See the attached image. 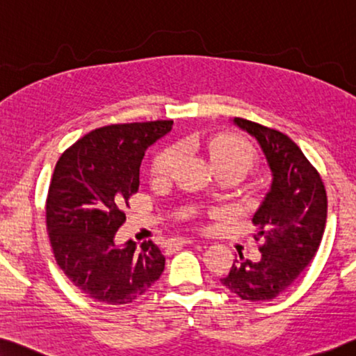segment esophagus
<instances>
[{"label": "esophagus", "instance_id": "1", "mask_svg": "<svg viewBox=\"0 0 356 356\" xmlns=\"http://www.w3.org/2000/svg\"><path fill=\"white\" fill-rule=\"evenodd\" d=\"M195 239L193 238H180L177 239V245H187V244H195Z\"/></svg>", "mask_w": 356, "mask_h": 356}]
</instances>
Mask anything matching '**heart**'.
<instances>
[{"mask_svg":"<svg viewBox=\"0 0 356 356\" xmlns=\"http://www.w3.org/2000/svg\"><path fill=\"white\" fill-rule=\"evenodd\" d=\"M207 158L216 171H234L244 176L255 163V150L247 140L238 136H220L207 144ZM177 150H166L158 156L155 163V172L165 176L176 165Z\"/></svg>","mask_w":356,"mask_h":356,"instance_id":"obj_1","label":"heart"}]
</instances>
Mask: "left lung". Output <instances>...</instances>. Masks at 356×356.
<instances>
[{"mask_svg": "<svg viewBox=\"0 0 356 356\" xmlns=\"http://www.w3.org/2000/svg\"><path fill=\"white\" fill-rule=\"evenodd\" d=\"M233 125L249 133L266 158L270 184L253 213L261 238L257 263L239 253L223 286L245 301H269L286 291L317 253L326 225L323 182L301 149L284 133L233 118Z\"/></svg>", "mask_w": 356, "mask_h": 356, "instance_id": "8db88e82", "label": "left lung"}]
</instances>
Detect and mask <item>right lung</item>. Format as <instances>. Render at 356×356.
Returning <instances> with one entry per match:
<instances>
[{"label":"right lung","mask_w":356,"mask_h":356,"mask_svg":"<svg viewBox=\"0 0 356 356\" xmlns=\"http://www.w3.org/2000/svg\"><path fill=\"white\" fill-rule=\"evenodd\" d=\"M172 129V120L122 123L95 129L56 161L46 217L58 266L95 301L128 304L165 270L154 242L115 244L123 206L139 190L145 150Z\"/></svg>","instance_id":"1"}]
</instances>
